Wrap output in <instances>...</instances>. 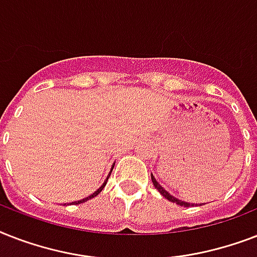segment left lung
<instances>
[{"label":"left lung","instance_id":"obj_1","mask_svg":"<svg viewBox=\"0 0 257 257\" xmlns=\"http://www.w3.org/2000/svg\"><path fill=\"white\" fill-rule=\"evenodd\" d=\"M152 183H153V185H155V188H156L157 191L160 192L161 195L164 196L165 199H168L169 201H172V203H176V204H179V205H184V207H191V205H193V204H191V203H185V201H181V200L176 199V197H173V196H172V195H169L168 192L165 191L164 188L161 187L160 184L157 183V181H156V179H155V177H153V175H152Z\"/></svg>","mask_w":257,"mask_h":257}]
</instances>
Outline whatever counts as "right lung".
<instances>
[{
    "mask_svg": "<svg viewBox=\"0 0 257 257\" xmlns=\"http://www.w3.org/2000/svg\"><path fill=\"white\" fill-rule=\"evenodd\" d=\"M109 176H110V173H109ZM109 176H108V179H109ZM108 179H106V181H108ZM106 181H105L104 184H102V185H101L100 188H98V189H97L96 192H94V193H93V195H90L89 196V197H85V199H82V200H78V201H74V203H72L74 205V204H81V203H85L86 200H89V199H93V197H96L97 195H98V193H100L101 191H102V189H104V187L105 185H106Z\"/></svg>",
    "mask_w": 257,
    "mask_h": 257,
    "instance_id": "add662e5",
    "label": "right lung"
}]
</instances>
